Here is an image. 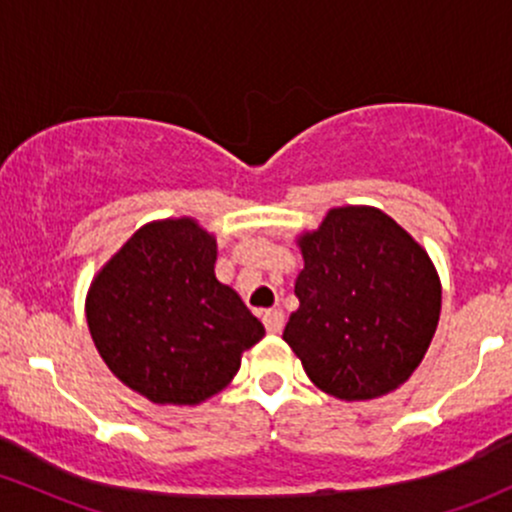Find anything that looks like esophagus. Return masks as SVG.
Segmentation results:
<instances>
[{"instance_id": "obj_1", "label": "esophagus", "mask_w": 512, "mask_h": 512, "mask_svg": "<svg viewBox=\"0 0 512 512\" xmlns=\"http://www.w3.org/2000/svg\"><path fill=\"white\" fill-rule=\"evenodd\" d=\"M262 321H265V328L267 333H272V336H277V333H282L284 328V314L279 309H267L265 314H262Z\"/></svg>"}]
</instances>
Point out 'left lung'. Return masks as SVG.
Returning a JSON list of instances; mask_svg holds the SVG:
<instances>
[{"label":"left lung","mask_w":512,"mask_h":512,"mask_svg":"<svg viewBox=\"0 0 512 512\" xmlns=\"http://www.w3.org/2000/svg\"><path fill=\"white\" fill-rule=\"evenodd\" d=\"M304 257L284 341L326 395L375 400L410 380L441 311L432 257L373 206L331 208L297 238Z\"/></svg>","instance_id":"1"}]
</instances>
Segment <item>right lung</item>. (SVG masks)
Instances as JSON below:
<instances>
[{"instance_id":"right-lung-1","label":"right lung","mask_w":512,"mask_h":512,"mask_svg":"<svg viewBox=\"0 0 512 512\" xmlns=\"http://www.w3.org/2000/svg\"><path fill=\"white\" fill-rule=\"evenodd\" d=\"M218 242L193 218L142 225L90 282V336L129 390L154 405H201L230 385L265 326L215 279Z\"/></svg>"}]
</instances>
